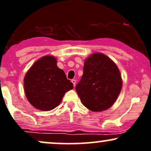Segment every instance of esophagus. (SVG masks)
Instances as JSON below:
<instances>
[{"label":"esophagus","instance_id":"1","mask_svg":"<svg viewBox=\"0 0 151 151\" xmlns=\"http://www.w3.org/2000/svg\"><path fill=\"white\" fill-rule=\"evenodd\" d=\"M72 82V84H73V85H74V86H75V85H76V80L75 79H72V81H71Z\"/></svg>","mask_w":151,"mask_h":151}]
</instances>
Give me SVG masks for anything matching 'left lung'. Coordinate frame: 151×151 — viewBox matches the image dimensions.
Instances as JSON below:
<instances>
[{"label":"left lung","mask_w":151,"mask_h":151,"mask_svg":"<svg viewBox=\"0 0 151 151\" xmlns=\"http://www.w3.org/2000/svg\"><path fill=\"white\" fill-rule=\"evenodd\" d=\"M121 88L116 65L104 54L94 53L84 62L76 91L84 106L92 111H101L113 105Z\"/></svg>","instance_id":"obj_1"}]
</instances>
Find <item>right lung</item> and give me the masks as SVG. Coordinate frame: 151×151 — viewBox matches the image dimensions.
<instances>
[{
    "label": "right lung",
    "mask_w": 151,
    "mask_h": 151,
    "mask_svg": "<svg viewBox=\"0 0 151 151\" xmlns=\"http://www.w3.org/2000/svg\"><path fill=\"white\" fill-rule=\"evenodd\" d=\"M27 100L35 108L50 111L60 104L65 93L73 89L55 57L45 56L35 62L24 78Z\"/></svg>",
    "instance_id": "1"
}]
</instances>
